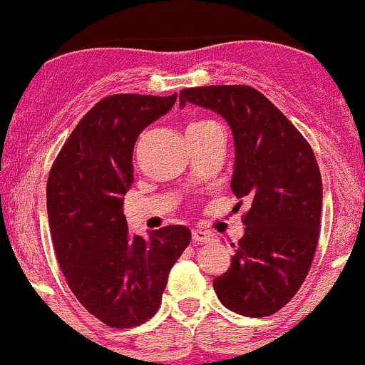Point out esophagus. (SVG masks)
<instances>
[{"instance_id": "esophagus-1", "label": "esophagus", "mask_w": 365, "mask_h": 365, "mask_svg": "<svg viewBox=\"0 0 365 365\" xmlns=\"http://www.w3.org/2000/svg\"><path fill=\"white\" fill-rule=\"evenodd\" d=\"M192 238L193 242H197V244H210V242L215 240V237L211 235V232L200 231V229H195V231L192 232Z\"/></svg>"}]
</instances>
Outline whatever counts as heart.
I'll return each mask as SVG.
<instances>
[{
	"label": "heart",
	"instance_id": "heart-1",
	"mask_svg": "<svg viewBox=\"0 0 365 365\" xmlns=\"http://www.w3.org/2000/svg\"><path fill=\"white\" fill-rule=\"evenodd\" d=\"M207 123H211V121H195V123H192L190 125L188 128H197V127H204V125H207Z\"/></svg>",
	"mask_w": 365,
	"mask_h": 365
}]
</instances>
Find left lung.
<instances>
[{
  "label": "left lung",
  "mask_w": 365,
  "mask_h": 365,
  "mask_svg": "<svg viewBox=\"0 0 365 365\" xmlns=\"http://www.w3.org/2000/svg\"><path fill=\"white\" fill-rule=\"evenodd\" d=\"M225 118L235 138L232 193L249 202L227 272L213 289L229 310L267 317L289 303L308 276L319 242L322 182L315 154L290 120L249 86L182 89L179 103Z\"/></svg>",
  "instance_id": "left-lung-1"
}]
</instances>
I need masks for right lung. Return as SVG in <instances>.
I'll return each mask as SVG.
<instances>
[{
    "label": "right lung",
    "mask_w": 365,
    "mask_h": 365,
    "mask_svg": "<svg viewBox=\"0 0 365 365\" xmlns=\"http://www.w3.org/2000/svg\"><path fill=\"white\" fill-rule=\"evenodd\" d=\"M175 100L106 96L73 128L48 175L58 265L82 307L110 328H133L155 315L170 270L192 240L185 225L155 229L148 238L130 235L123 215L138 136Z\"/></svg>",
    "instance_id": "1"
}]
</instances>
